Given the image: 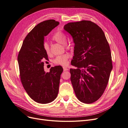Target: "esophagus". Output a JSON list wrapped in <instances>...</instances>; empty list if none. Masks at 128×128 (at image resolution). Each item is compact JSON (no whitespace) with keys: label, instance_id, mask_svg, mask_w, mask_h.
Listing matches in <instances>:
<instances>
[{"label":"esophagus","instance_id":"obj_1","mask_svg":"<svg viewBox=\"0 0 128 128\" xmlns=\"http://www.w3.org/2000/svg\"><path fill=\"white\" fill-rule=\"evenodd\" d=\"M63 69H64V71H67V70H68V69L67 68H66V67H63Z\"/></svg>","mask_w":128,"mask_h":128}]
</instances>
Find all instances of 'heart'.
Masks as SVG:
<instances>
[{"label": "heart", "instance_id": "obj_1", "mask_svg": "<svg viewBox=\"0 0 128 128\" xmlns=\"http://www.w3.org/2000/svg\"><path fill=\"white\" fill-rule=\"evenodd\" d=\"M52 40H54L55 42H57L59 44H66V42H67V39H66V35L62 32H57L53 35L52 37ZM43 47L45 52L48 56L51 54V50L49 46V44L48 43L45 42L44 44ZM67 48L69 47L66 46ZM69 58V56L67 54H64L62 55L58 56L56 57L54 60V62L56 64L60 65L62 66H67L68 64V60Z\"/></svg>", "mask_w": 128, "mask_h": 128}]
</instances>
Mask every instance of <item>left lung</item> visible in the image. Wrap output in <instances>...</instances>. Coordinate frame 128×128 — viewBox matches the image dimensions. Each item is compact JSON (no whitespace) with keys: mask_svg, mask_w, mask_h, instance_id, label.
<instances>
[{"mask_svg":"<svg viewBox=\"0 0 128 128\" xmlns=\"http://www.w3.org/2000/svg\"><path fill=\"white\" fill-rule=\"evenodd\" d=\"M64 29L74 43L71 81L76 96L84 104L98 100L108 84L112 69L109 44L103 30L89 20L69 22Z\"/></svg>","mask_w":128,"mask_h":128,"instance_id":"left-lung-1","label":"left lung"}]
</instances>
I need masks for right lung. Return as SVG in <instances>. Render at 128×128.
I'll list each match as a JSON object with an SVG mask.
<instances>
[{
  "label": "right lung",
  "instance_id": "right-lung-1",
  "mask_svg": "<svg viewBox=\"0 0 128 128\" xmlns=\"http://www.w3.org/2000/svg\"><path fill=\"white\" fill-rule=\"evenodd\" d=\"M59 24L54 19L38 24L24 38L18 56L20 80L27 94L38 103L52 102L58 94L60 66L52 67L46 72L44 60H48L43 45L44 37Z\"/></svg>",
  "mask_w": 128,
  "mask_h": 128
}]
</instances>
